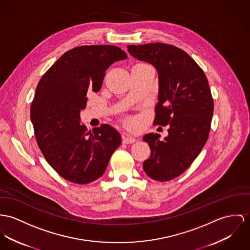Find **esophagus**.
Returning a JSON list of instances; mask_svg holds the SVG:
<instances>
[{
    "label": "esophagus",
    "mask_w": 250,
    "mask_h": 250,
    "mask_svg": "<svg viewBox=\"0 0 250 250\" xmlns=\"http://www.w3.org/2000/svg\"><path fill=\"white\" fill-rule=\"evenodd\" d=\"M136 142V139L130 136H123V143L125 145H129V144H133Z\"/></svg>",
    "instance_id": "1"
}]
</instances>
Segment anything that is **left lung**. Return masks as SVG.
Masks as SVG:
<instances>
[{
	"mask_svg": "<svg viewBox=\"0 0 250 250\" xmlns=\"http://www.w3.org/2000/svg\"><path fill=\"white\" fill-rule=\"evenodd\" d=\"M127 50L157 69L159 102L153 125H169L164 141L158 133L143 138L151 150L143 167L153 180L170 181L191 166L208 139L214 102L208 78L186 51L171 44H130Z\"/></svg>",
	"mask_w": 250,
	"mask_h": 250,
	"instance_id": "obj_1",
	"label": "left lung"
}]
</instances>
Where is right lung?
Returning <instances> with one entry per match:
<instances>
[{
    "instance_id": "add662e5",
    "label": "right lung",
    "mask_w": 250,
    "mask_h": 250,
    "mask_svg": "<svg viewBox=\"0 0 250 250\" xmlns=\"http://www.w3.org/2000/svg\"><path fill=\"white\" fill-rule=\"evenodd\" d=\"M126 53L115 45H82L62 54L40 80L30 106L34 134L46 162L63 179L91 183L122 143L108 125L93 131L80 123L88 90L101 89L106 69Z\"/></svg>"
}]
</instances>
